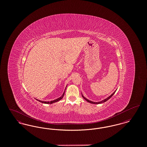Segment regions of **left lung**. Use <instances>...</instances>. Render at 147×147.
Segmentation results:
<instances>
[{
    "mask_svg": "<svg viewBox=\"0 0 147 147\" xmlns=\"http://www.w3.org/2000/svg\"><path fill=\"white\" fill-rule=\"evenodd\" d=\"M116 90H115V91H114L113 93H112V94L110 95V96H109L108 98H105L104 100H102V101H99V102H94V101H91L90 100H89L88 99H87L86 98H85L84 96L83 95V94H82V97L84 98V99L86 101H88V102H90V103H91V104H101V103H103V102H106V101H107L109 99H110V98L112 97V96H113V95L115 93V92Z\"/></svg>",
    "mask_w": 147,
    "mask_h": 147,
    "instance_id": "left-lung-1",
    "label": "left lung"
}]
</instances>
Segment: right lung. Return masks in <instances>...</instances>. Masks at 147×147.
Listing matches in <instances>:
<instances>
[{
	"instance_id": "add662e5",
	"label": "right lung",
	"mask_w": 147,
	"mask_h": 147,
	"mask_svg": "<svg viewBox=\"0 0 147 147\" xmlns=\"http://www.w3.org/2000/svg\"><path fill=\"white\" fill-rule=\"evenodd\" d=\"M66 88H67V86H66ZM66 88H65V89H66ZM65 90L64 91V92H63L62 95L61 97H59V98H57L56 100H53V101H41V100H37V99H36V100H37V101H40V102H42V103H44V104H53V103H55V102H57V101H59L60 100H61V99L63 98V96H64V93H65Z\"/></svg>"
}]
</instances>
